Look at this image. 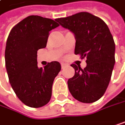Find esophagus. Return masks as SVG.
<instances>
[{"label": "esophagus", "instance_id": "esophagus-1", "mask_svg": "<svg viewBox=\"0 0 125 125\" xmlns=\"http://www.w3.org/2000/svg\"><path fill=\"white\" fill-rule=\"evenodd\" d=\"M61 68H62V69H64V68L67 66V65H66V64H64V63H61Z\"/></svg>", "mask_w": 125, "mask_h": 125}]
</instances>
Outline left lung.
<instances>
[{
    "label": "left lung",
    "instance_id": "left-lung-1",
    "mask_svg": "<svg viewBox=\"0 0 125 125\" xmlns=\"http://www.w3.org/2000/svg\"><path fill=\"white\" fill-rule=\"evenodd\" d=\"M56 21L74 34L75 54L86 58L87 67L84 70L71 65L75 75L67 82L69 90L79 102H95L104 94L114 67L113 35L103 20L89 12H78Z\"/></svg>",
    "mask_w": 125,
    "mask_h": 125
}]
</instances>
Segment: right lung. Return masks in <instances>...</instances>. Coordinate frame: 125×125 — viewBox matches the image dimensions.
<instances>
[{"instance_id":"1","label":"right lung","mask_w":125,"mask_h":125,"mask_svg":"<svg viewBox=\"0 0 125 125\" xmlns=\"http://www.w3.org/2000/svg\"><path fill=\"white\" fill-rule=\"evenodd\" d=\"M58 26L52 19L30 15L16 24L8 36L5 63L10 83L18 99L30 107H43L51 99L61 64L52 61L39 68L37 52L46 47L50 31Z\"/></svg>"}]
</instances>
